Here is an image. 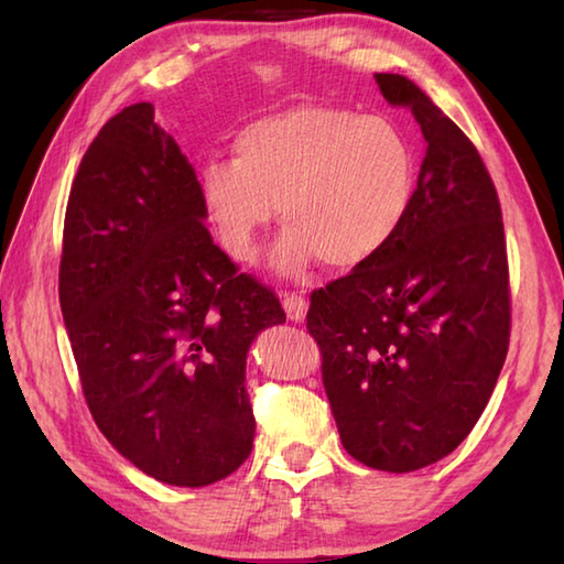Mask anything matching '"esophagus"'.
Masks as SVG:
<instances>
[{"instance_id":"obj_1","label":"esophagus","mask_w":564,"mask_h":564,"mask_svg":"<svg viewBox=\"0 0 564 564\" xmlns=\"http://www.w3.org/2000/svg\"><path fill=\"white\" fill-rule=\"evenodd\" d=\"M281 303L291 322H303L307 315V301L297 293H281Z\"/></svg>"}]
</instances>
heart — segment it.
<instances>
[{
  "mask_svg": "<svg viewBox=\"0 0 564 564\" xmlns=\"http://www.w3.org/2000/svg\"><path fill=\"white\" fill-rule=\"evenodd\" d=\"M414 150L386 118L305 104L247 123L232 162L200 166L198 198L227 257L251 261L259 235L289 227L273 267L301 273L310 261L351 271L376 259L406 220L414 196Z\"/></svg>",
  "mask_w": 564,
  "mask_h": 564,
  "instance_id": "b5f03b06",
  "label": "heart"
}]
</instances>
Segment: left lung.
Wrapping results in <instances>:
<instances>
[{"mask_svg": "<svg viewBox=\"0 0 564 564\" xmlns=\"http://www.w3.org/2000/svg\"><path fill=\"white\" fill-rule=\"evenodd\" d=\"M376 82L426 140L412 208L376 259L310 295L307 332L346 453L412 473L458 448L485 412L509 351V261L470 138L412 79Z\"/></svg>", "mask_w": 564, "mask_h": 564, "instance_id": "1", "label": "left lung"}]
</instances>
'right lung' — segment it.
<instances>
[{"instance_id":"obj_1","label":"right lung","mask_w":564,"mask_h":564,"mask_svg":"<svg viewBox=\"0 0 564 564\" xmlns=\"http://www.w3.org/2000/svg\"><path fill=\"white\" fill-rule=\"evenodd\" d=\"M194 166L142 101L116 113L72 182L59 307L94 422L138 470L206 487L254 443L249 344L279 295L213 242Z\"/></svg>"}]
</instances>
